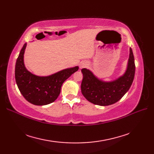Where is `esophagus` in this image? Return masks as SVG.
I'll use <instances>...</instances> for the list:
<instances>
[{
	"label": "esophagus",
	"mask_w": 154,
	"mask_h": 154,
	"mask_svg": "<svg viewBox=\"0 0 154 154\" xmlns=\"http://www.w3.org/2000/svg\"><path fill=\"white\" fill-rule=\"evenodd\" d=\"M88 64L86 63V62H82V63H80V68H83L86 67Z\"/></svg>",
	"instance_id": "esophagus-1"
}]
</instances>
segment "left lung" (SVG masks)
Masks as SVG:
<instances>
[{
    "label": "left lung",
    "instance_id": "8db88e82",
    "mask_svg": "<svg viewBox=\"0 0 154 154\" xmlns=\"http://www.w3.org/2000/svg\"><path fill=\"white\" fill-rule=\"evenodd\" d=\"M135 63L132 48L126 71L117 79L104 82L98 79L90 70L81 69L83 75L81 83V93L91 103L100 106H108L121 99L131 87L135 75Z\"/></svg>",
    "mask_w": 154,
    "mask_h": 154
}]
</instances>
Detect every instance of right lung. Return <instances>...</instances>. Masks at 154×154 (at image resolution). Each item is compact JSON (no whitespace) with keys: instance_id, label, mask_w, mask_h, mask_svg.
Instances as JSON below:
<instances>
[{"instance_id":"add662e5","label":"right lung","mask_w":154,"mask_h":154,"mask_svg":"<svg viewBox=\"0 0 154 154\" xmlns=\"http://www.w3.org/2000/svg\"><path fill=\"white\" fill-rule=\"evenodd\" d=\"M26 47V44H24L15 66V79L20 91L26 100L35 105H46L54 102L60 95L62 84L79 69V67L65 69L50 76H37L24 66Z\"/></svg>"}]
</instances>
